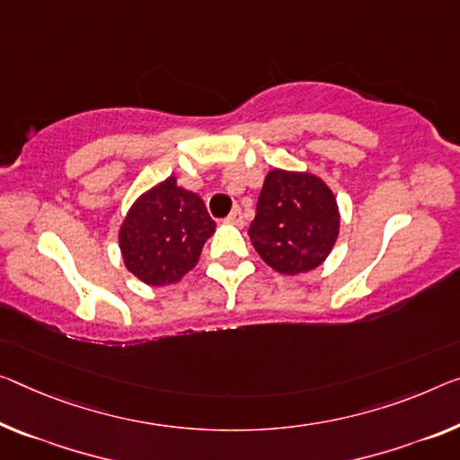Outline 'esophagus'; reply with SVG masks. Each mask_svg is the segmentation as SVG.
I'll list each match as a JSON object with an SVG mask.
<instances>
[{"mask_svg":"<svg viewBox=\"0 0 460 460\" xmlns=\"http://www.w3.org/2000/svg\"><path fill=\"white\" fill-rule=\"evenodd\" d=\"M226 222L228 224H234V226H243V211H240V208H234L230 211V216L226 217Z\"/></svg>","mask_w":460,"mask_h":460,"instance_id":"34e87169","label":"esophagus"}]
</instances>
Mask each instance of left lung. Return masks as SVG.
<instances>
[{
  "label": "left lung",
  "mask_w": 460,
  "mask_h": 460,
  "mask_svg": "<svg viewBox=\"0 0 460 460\" xmlns=\"http://www.w3.org/2000/svg\"><path fill=\"white\" fill-rule=\"evenodd\" d=\"M337 234V199L323 179L279 168L265 176L249 236L267 265L284 275L313 271L329 257Z\"/></svg>",
  "instance_id": "obj_1"
}]
</instances>
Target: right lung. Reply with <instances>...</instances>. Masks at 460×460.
I'll return each instance as SVG.
<instances>
[{"label": "right lung", "mask_w": 460, "mask_h": 460, "mask_svg": "<svg viewBox=\"0 0 460 460\" xmlns=\"http://www.w3.org/2000/svg\"><path fill=\"white\" fill-rule=\"evenodd\" d=\"M216 232L199 195L168 176L137 197L119 230L123 263L147 286L176 284L199 261L206 240Z\"/></svg>", "instance_id": "add662e5"}]
</instances>
